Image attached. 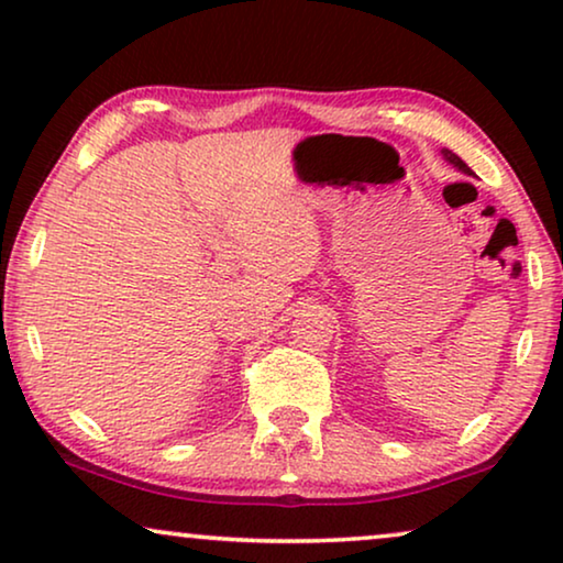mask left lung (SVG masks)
<instances>
[{
	"label": "left lung",
	"mask_w": 563,
	"mask_h": 563,
	"mask_svg": "<svg viewBox=\"0 0 563 563\" xmlns=\"http://www.w3.org/2000/svg\"><path fill=\"white\" fill-rule=\"evenodd\" d=\"M443 158L445 161H449V164H453V166H456L459 168V172H464V174H472V168H468L466 164H464V161H461L459 156H456V153H453V151H449V148H443Z\"/></svg>",
	"instance_id": "left-lung-1"
}]
</instances>
